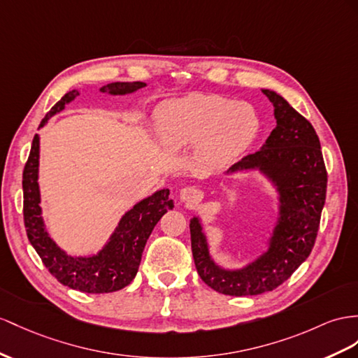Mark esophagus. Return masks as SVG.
<instances>
[{"mask_svg":"<svg viewBox=\"0 0 358 358\" xmlns=\"http://www.w3.org/2000/svg\"><path fill=\"white\" fill-rule=\"evenodd\" d=\"M180 199H181V203H185L187 206H192V204L198 203L199 192L195 187H190V186L182 187L180 190Z\"/></svg>","mask_w":358,"mask_h":358,"instance_id":"esophagus-1","label":"esophagus"}]
</instances>
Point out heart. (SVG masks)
<instances>
[{
  "mask_svg": "<svg viewBox=\"0 0 358 358\" xmlns=\"http://www.w3.org/2000/svg\"><path fill=\"white\" fill-rule=\"evenodd\" d=\"M260 131V117L248 103L219 95L172 99L157 115V133L169 151L196 146L198 159L224 166L250 148Z\"/></svg>",
  "mask_w": 358,
  "mask_h": 358,
  "instance_id": "1",
  "label": "heart"
}]
</instances>
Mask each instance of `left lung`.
Returning <instances> with one entry per match:
<instances>
[{"mask_svg":"<svg viewBox=\"0 0 358 358\" xmlns=\"http://www.w3.org/2000/svg\"><path fill=\"white\" fill-rule=\"evenodd\" d=\"M273 106L277 125L262 148L234 163L225 176L255 172L277 194V217L266 250L242 268L228 269L215 262L199 216L190 219L195 266L207 286L231 296H252L278 287L313 248L325 204L327 171L319 137L307 119L271 89H262Z\"/></svg>","mask_w":358,"mask_h":358,"instance_id":"8db88e82","label":"left lung"}]
</instances>
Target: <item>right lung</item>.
I'll use <instances>...</instances> for the list:
<instances>
[{
  "label": "right lung",
  "instance_id": "right-lung-1",
  "mask_svg": "<svg viewBox=\"0 0 358 358\" xmlns=\"http://www.w3.org/2000/svg\"><path fill=\"white\" fill-rule=\"evenodd\" d=\"M145 86L146 83L142 81H116L99 87V92L113 96L130 95ZM78 95L80 92L72 89L62 96L42 119L39 128L47 125L50 117L65 110L66 104L72 103ZM39 134H36L22 173L24 222L33 248L63 286L85 293H110L124 289L139 271L143 248L155 224L168 210L173 208L169 189H159L150 196L137 201L119 219L103 248L86 255H71L54 242L43 221L39 189Z\"/></svg>",
  "mask_w": 358,
  "mask_h": 358
}]
</instances>
